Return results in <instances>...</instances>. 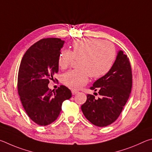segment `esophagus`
<instances>
[{
  "label": "esophagus",
  "mask_w": 152,
  "mask_h": 152,
  "mask_svg": "<svg viewBox=\"0 0 152 152\" xmlns=\"http://www.w3.org/2000/svg\"><path fill=\"white\" fill-rule=\"evenodd\" d=\"M71 92H72V94H73V95H75V94H77V93H78L79 91H76V90H72Z\"/></svg>",
  "instance_id": "1"
}]
</instances>
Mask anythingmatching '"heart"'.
Masks as SVG:
<instances>
[{
    "mask_svg": "<svg viewBox=\"0 0 152 152\" xmlns=\"http://www.w3.org/2000/svg\"><path fill=\"white\" fill-rule=\"evenodd\" d=\"M73 49H62L58 57V65L62 69L79 58L77 67L63 75V83L72 89H79L87 84L89 75L93 78L105 76L111 70L116 58V49L110 42L95 38L75 40Z\"/></svg>",
    "mask_w": 152,
    "mask_h": 152,
    "instance_id": "1",
    "label": "heart"
}]
</instances>
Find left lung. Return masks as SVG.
<instances>
[{"instance_id": "8db88e82", "label": "left lung", "mask_w": 152, "mask_h": 152, "mask_svg": "<svg viewBox=\"0 0 152 152\" xmlns=\"http://www.w3.org/2000/svg\"><path fill=\"white\" fill-rule=\"evenodd\" d=\"M132 68L129 58L122 50L118 53L111 70L95 82L91 89L98 90L102 97L88 94L81 105L84 115L95 126L105 127L113 123L121 113L131 94Z\"/></svg>"}]
</instances>
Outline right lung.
<instances>
[{"instance_id":"right-lung-1","label":"right lung","mask_w":152,"mask_h":152,"mask_svg":"<svg viewBox=\"0 0 152 152\" xmlns=\"http://www.w3.org/2000/svg\"><path fill=\"white\" fill-rule=\"evenodd\" d=\"M65 41L57 38L42 39L26 50L18 74V93L29 118L39 126L55 121L62 103L71 97V91L61 86L55 91L48 87L58 71V57Z\"/></svg>"}]
</instances>
